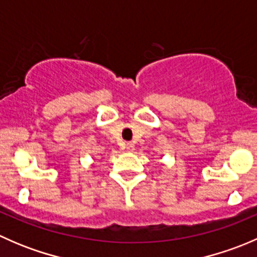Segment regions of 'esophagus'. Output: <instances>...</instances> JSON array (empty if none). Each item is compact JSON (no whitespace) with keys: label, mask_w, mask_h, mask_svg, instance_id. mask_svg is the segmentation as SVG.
Returning <instances> with one entry per match:
<instances>
[{"label":"esophagus","mask_w":257,"mask_h":257,"mask_svg":"<svg viewBox=\"0 0 257 257\" xmlns=\"http://www.w3.org/2000/svg\"><path fill=\"white\" fill-rule=\"evenodd\" d=\"M125 148H126V150H132L134 148V144L133 143H126Z\"/></svg>","instance_id":"obj_1"}]
</instances>
